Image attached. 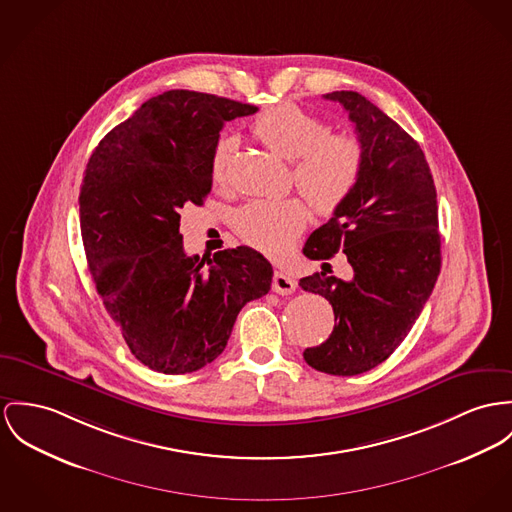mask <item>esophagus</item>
<instances>
[{
	"instance_id": "esophagus-1",
	"label": "esophagus",
	"mask_w": 512,
	"mask_h": 512,
	"mask_svg": "<svg viewBox=\"0 0 512 512\" xmlns=\"http://www.w3.org/2000/svg\"><path fill=\"white\" fill-rule=\"evenodd\" d=\"M273 290L276 294H292L296 290V280L284 273H275L273 276Z\"/></svg>"
}]
</instances>
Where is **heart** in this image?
<instances>
[{
  "mask_svg": "<svg viewBox=\"0 0 512 512\" xmlns=\"http://www.w3.org/2000/svg\"><path fill=\"white\" fill-rule=\"evenodd\" d=\"M251 134L280 158L294 161L292 179L315 212L331 214L353 193L362 171V148L347 134H331L321 118L294 103H280L253 118ZM222 138L212 156V179L222 185L232 154ZM308 220L300 198L253 200L236 218L239 237L255 249L284 253Z\"/></svg>",
  "mask_w": 512,
  "mask_h": 512,
  "instance_id": "b5f03b06",
  "label": "heart"
}]
</instances>
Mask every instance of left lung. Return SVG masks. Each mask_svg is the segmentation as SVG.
Here are the masks:
<instances>
[{"instance_id": "8db88e82", "label": "left lung", "mask_w": 512, "mask_h": 512, "mask_svg": "<svg viewBox=\"0 0 512 512\" xmlns=\"http://www.w3.org/2000/svg\"><path fill=\"white\" fill-rule=\"evenodd\" d=\"M323 97L349 113L362 171L353 193L304 245L308 259L343 251L353 267L351 280L323 271L300 280L335 314L329 339L306 349L304 360L325 374L356 376L394 353L433 292L440 273L436 189L421 146L395 120L356 91Z\"/></svg>"}]
</instances>
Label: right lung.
Segmentation results:
<instances>
[{
  "mask_svg": "<svg viewBox=\"0 0 512 512\" xmlns=\"http://www.w3.org/2000/svg\"><path fill=\"white\" fill-rule=\"evenodd\" d=\"M253 113L255 105L171 89L115 126L87 163L79 224L89 271L130 353L161 374L212 362L239 310L271 290L273 267L255 249L189 257L179 234L181 208L202 206L212 189L224 122Z\"/></svg>",
  "mask_w": 512,
  "mask_h": 512,
  "instance_id": "1",
  "label": "right lung"
}]
</instances>
